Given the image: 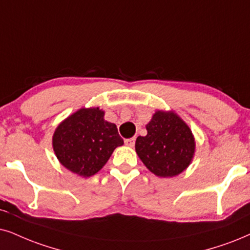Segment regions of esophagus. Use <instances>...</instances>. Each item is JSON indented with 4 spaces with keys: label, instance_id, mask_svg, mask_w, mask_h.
<instances>
[{
    "label": "esophagus",
    "instance_id": "obj_1",
    "mask_svg": "<svg viewBox=\"0 0 250 250\" xmlns=\"http://www.w3.org/2000/svg\"><path fill=\"white\" fill-rule=\"evenodd\" d=\"M125 144L129 147H132L135 145V138H129V140H125Z\"/></svg>",
    "mask_w": 250,
    "mask_h": 250
}]
</instances>
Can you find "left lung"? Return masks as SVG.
<instances>
[{
  "label": "left lung",
  "mask_w": 250,
  "mask_h": 250,
  "mask_svg": "<svg viewBox=\"0 0 250 250\" xmlns=\"http://www.w3.org/2000/svg\"><path fill=\"white\" fill-rule=\"evenodd\" d=\"M146 136H138L136 153L154 175L173 178L188 168L195 156L191 129L173 110H159L145 125Z\"/></svg>",
  "instance_id": "8db88e82"
}]
</instances>
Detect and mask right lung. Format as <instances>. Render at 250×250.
I'll return each mask as SVG.
<instances>
[{
	"mask_svg": "<svg viewBox=\"0 0 250 250\" xmlns=\"http://www.w3.org/2000/svg\"><path fill=\"white\" fill-rule=\"evenodd\" d=\"M104 116L99 107H83L63 120L53 134V150L60 164L82 178L99 172L113 151L123 145L116 125Z\"/></svg>",
	"mask_w": 250,
	"mask_h": 250,
	"instance_id": "add662e5",
	"label": "right lung"
}]
</instances>
